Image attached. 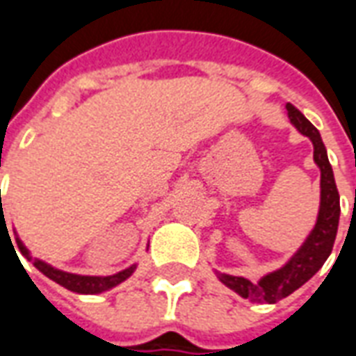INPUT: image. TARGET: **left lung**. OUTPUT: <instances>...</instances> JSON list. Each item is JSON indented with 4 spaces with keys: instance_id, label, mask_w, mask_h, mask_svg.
<instances>
[{
    "instance_id": "1",
    "label": "left lung",
    "mask_w": 356,
    "mask_h": 356,
    "mask_svg": "<svg viewBox=\"0 0 356 356\" xmlns=\"http://www.w3.org/2000/svg\"><path fill=\"white\" fill-rule=\"evenodd\" d=\"M286 110H288L291 125L313 143V160L321 170V208H318L313 231L309 232V236L298 252L291 255L290 261L280 268L261 276L257 282H252L244 276L217 273L219 280L227 288L236 291L240 298L250 299L252 303H276L301 288L309 278H313L314 273L324 265V261L332 254L337 225H339V211H341L339 194H337L336 179H334V171L326 154V147L321 139V133L293 104L288 102Z\"/></svg>"
}]
</instances>
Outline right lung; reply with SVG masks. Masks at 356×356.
I'll return each instance as SVG.
<instances>
[{"label":"right lung","instance_id":"right-lung-1","mask_svg":"<svg viewBox=\"0 0 356 356\" xmlns=\"http://www.w3.org/2000/svg\"><path fill=\"white\" fill-rule=\"evenodd\" d=\"M0 208H1V200H0ZM0 223L5 225L3 213H1L0 217ZM5 229H7V225H5ZM7 234H9V231H7ZM17 246H19L20 254L24 255L28 261L34 263V267L38 268L40 273H43L47 278H51L53 282L60 284V286L66 288V290L76 291V293H102V291L112 290L114 286H118V284H122L124 280H127V278L133 275V270L137 268V265H131V267L124 268V270H120V273H116V275H110V276L74 275V273H66V270L55 268L53 265L42 261V259H38V257H32V255H30V250L22 244V240H20L19 236H17Z\"/></svg>","mask_w":356,"mask_h":356}]
</instances>
